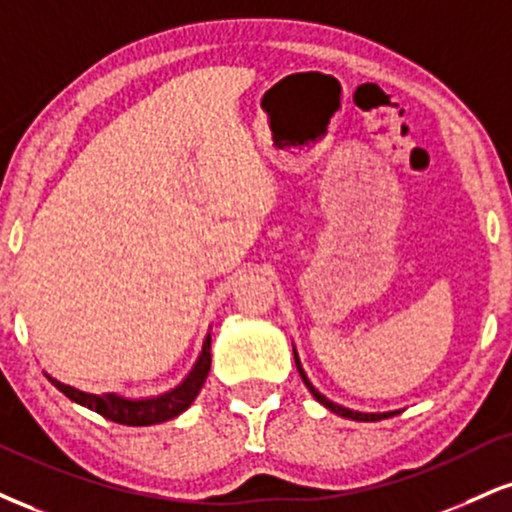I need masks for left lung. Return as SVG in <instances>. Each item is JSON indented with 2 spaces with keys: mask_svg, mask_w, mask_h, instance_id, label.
<instances>
[{
  "mask_svg": "<svg viewBox=\"0 0 512 512\" xmlns=\"http://www.w3.org/2000/svg\"><path fill=\"white\" fill-rule=\"evenodd\" d=\"M293 357H295V367H298L300 377H303L305 386H307V389H310L312 396H315L319 403L324 405V408H329L331 412H336V415L348 417V420H357V422H377V420H386V417H391V415H398V410H393V412H357V410L343 408V405H338V403H334V400H329V398L324 396V393H319L315 386H312V381L307 379L303 365H300V357H298V353H295V348H293Z\"/></svg>",
  "mask_w": 512,
  "mask_h": 512,
  "instance_id": "obj_1",
  "label": "left lung"
}]
</instances>
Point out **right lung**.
<instances>
[{
  "label": "right lung",
  "mask_w": 512,
  "mask_h": 512,
  "mask_svg": "<svg viewBox=\"0 0 512 512\" xmlns=\"http://www.w3.org/2000/svg\"><path fill=\"white\" fill-rule=\"evenodd\" d=\"M209 348H212V336L207 334L205 343H202V353L195 360L188 377L183 379L176 389L150 398H126L119 396V393H88L73 389L69 384H61V381L49 377V374L47 379L52 381L66 398H71L73 403L100 412L107 420H112L116 424H126V427H147V424L174 420V417L186 412L190 405H193L202 384H205L209 367H212V353H209Z\"/></svg>",
  "instance_id": "obj_1"
}]
</instances>
